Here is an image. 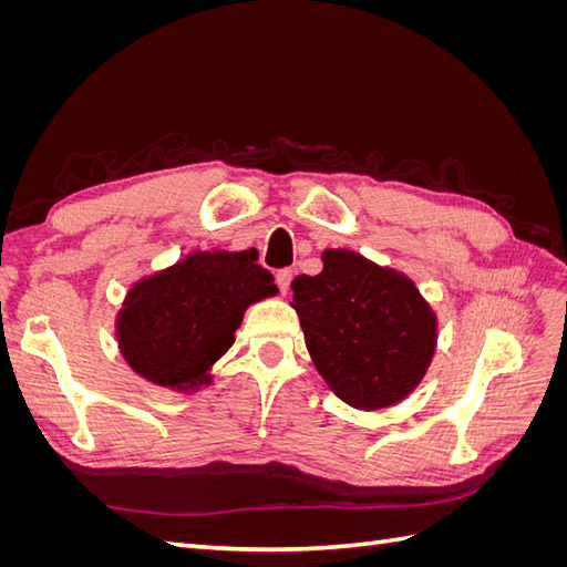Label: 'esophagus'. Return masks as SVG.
I'll return each mask as SVG.
<instances>
[{
  "label": "esophagus",
  "mask_w": 567,
  "mask_h": 567,
  "mask_svg": "<svg viewBox=\"0 0 567 567\" xmlns=\"http://www.w3.org/2000/svg\"><path fill=\"white\" fill-rule=\"evenodd\" d=\"M290 281H293V269H279L277 271V286L281 288V293H286Z\"/></svg>",
  "instance_id": "1"
}]
</instances>
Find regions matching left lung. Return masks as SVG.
<instances>
[{"instance_id":"obj_1","label":"left lung","mask_w":567,"mask_h":567,"mask_svg":"<svg viewBox=\"0 0 567 567\" xmlns=\"http://www.w3.org/2000/svg\"><path fill=\"white\" fill-rule=\"evenodd\" d=\"M321 260L317 277L290 284L317 371L357 409L404 400L435 352L433 310L400 271L352 250H326Z\"/></svg>"}]
</instances>
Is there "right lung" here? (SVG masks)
<instances>
[{
	"label": "right lung",
	"instance_id": "1",
	"mask_svg": "<svg viewBox=\"0 0 567 567\" xmlns=\"http://www.w3.org/2000/svg\"><path fill=\"white\" fill-rule=\"evenodd\" d=\"M252 252H192L136 284L117 315V342L142 379L188 390L234 346L246 307L277 296Z\"/></svg>",
	"mask_w": 567,
	"mask_h": 567
}]
</instances>
